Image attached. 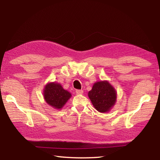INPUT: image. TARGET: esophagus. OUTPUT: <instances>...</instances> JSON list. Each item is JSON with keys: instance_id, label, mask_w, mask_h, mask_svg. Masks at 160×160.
<instances>
[{"instance_id": "obj_1", "label": "esophagus", "mask_w": 160, "mask_h": 160, "mask_svg": "<svg viewBox=\"0 0 160 160\" xmlns=\"http://www.w3.org/2000/svg\"><path fill=\"white\" fill-rule=\"evenodd\" d=\"M76 94H78V95H81V94L83 93V91H82V90H76Z\"/></svg>"}]
</instances>
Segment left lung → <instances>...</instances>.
Listing matches in <instances>:
<instances>
[{
    "mask_svg": "<svg viewBox=\"0 0 160 160\" xmlns=\"http://www.w3.org/2000/svg\"><path fill=\"white\" fill-rule=\"evenodd\" d=\"M88 96L98 111L105 113L109 111L115 105L117 93L114 87L108 81L104 80L94 83Z\"/></svg>",
    "mask_w": 160,
    "mask_h": 160,
    "instance_id": "left-lung-1",
    "label": "left lung"
}]
</instances>
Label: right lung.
<instances>
[{
  "label": "right lung",
  "mask_w": 160,
  "mask_h": 160,
  "mask_svg": "<svg viewBox=\"0 0 160 160\" xmlns=\"http://www.w3.org/2000/svg\"><path fill=\"white\" fill-rule=\"evenodd\" d=\"M43 96L46 102L51 107L60 109L71 98V94L64 90L60 84L49 82L45 87Z\"/></svg>",
  "instance_id": "add662e5"
}]
</instances>
